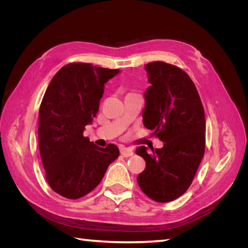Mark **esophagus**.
Listing matches in <instances>:
<instances>
[{"label":"esophagus","mask_w":248,"mask_h":248,"mask_svg":"<svg viewBox=\"0 0 248 248\" xmlns=\"http://www.w3.org/2000/svg\"><path fill=\"white\" fill-rule=\"evenodd\" d=\"M120 153H121V155L124 156V157H129V156H132V155H133L132 149L124 147V146L120 147Z\"/></svg>","instance_id":"1"}]
</instances>
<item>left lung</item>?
Masks as SVG:
<instances>
[{
    "label": "left lung",
    "mask_w": 248,
    "mask_h": 248,
    "mask_svg": "<svg viewBox=\"0 0 248 248\" xmlns=\"http://www.w3.org/2000/svg\"><path fill=\"white\" fill-rule=\"evenodd\" d=\"M150 86L145 93L142 121L163 141L161 149L136 153L146 161L138 183L146 196L158 202L181 197L188 189L205 153V111L188 74L164 62L145 66Z\"/></svg>",
    "instance_id": "1"
}]
</instances>
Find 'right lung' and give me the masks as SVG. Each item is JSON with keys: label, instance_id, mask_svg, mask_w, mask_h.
Instances as JSON below:
<instances>
[{"label": "right lung", "instance_id": "right-lung-1", "mask_svg": "<svg viewBox=\"0 0 248 248\" xmlns=\"http://www.w3.org/2000/svg\"><path fill=\"white\" fill-rule=\"evenodd\" d=\"M120 72L70 63L52 78L39 108V151L50 188L77 200L100 183L120 154L117 146H96L84 137L99 109L104 84Z\"/></svg>", "mask_w": 248, "mask_h": 248}]
</instances>
